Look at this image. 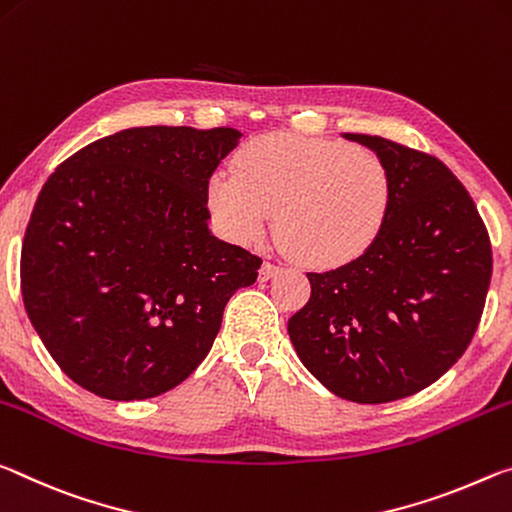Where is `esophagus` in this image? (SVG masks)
<instances>
[{
  "label": "esophagus",
  "instance_id": "34e87169",
  "mask_svg": "<svg viewBox=\"0 0 512 512\" xmlns=\"http://www.w3.org/2000/svg\"><path fill=\"white\" fill-rule=\"evenodd\" d=\"M281 272V265H274V263H263L261 272H258V279L261 281H270L272 276H276Z\"/></svg>",
  "mask_w": 512,
  "mask_h": 512
}]
</instances>
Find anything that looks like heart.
<instances>
[{"instance_id":"1","label":"heart","mask_w":512,"mask_h":512,"mask_svg":"<svg viewBox=\"0 0 512 512\" xmlns=\"http://www.w3.org/2000/svg\"><path fill=\"white\" fill-rule=\"evenodd\" d=\"M208 208L236 242L263 236L276 213V233L308 265H342L370 249L392 204V174L379 156L345 142L297 133H263L215 172Z\"/></svg>"}]
</instances>
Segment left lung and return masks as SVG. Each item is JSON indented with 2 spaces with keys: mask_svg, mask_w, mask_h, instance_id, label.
Wrapping results in <instances>:
<instances>
[{
  "mask_svg": "<svg viewBox=\"0 0 512 512\" xmlns=\"http://www.w3.org/2000/svg\"><path fill=\"white\" fill-rule=\"evenodd\" d=\"M342 136L388 165L390 213L356 261L308 272L311 299L288 320V335L333 395L385 404L424 390L465 354L490 288L492 247L445 163L379 136Z\"/></svg>",
  "mask_w": 512,
  "mask_h": 512,
  "instance_id": "obj_1",
  "label": "left lung"
}]
</instances>
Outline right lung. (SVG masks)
Instances as JSON below:
<instances>
[{
    "label": "right lung",
    "mask_w": 512,
    "mask_h": 512,
    "mask_svg": "<svg viewBox=\"0 0 512 512\" xmlns=\"http://www.w3.org/2000/svg\"><path fill=\"white\" fill-rule=\"evenodd\" d=\"M229 127H133L56 167L24 233L27 315L58 367L113 401L158 397L197 370L226 301L261 258L208 229L206 186Z\"/></svg>",
    "instance_id": "obj_1"
}]
</instances>
